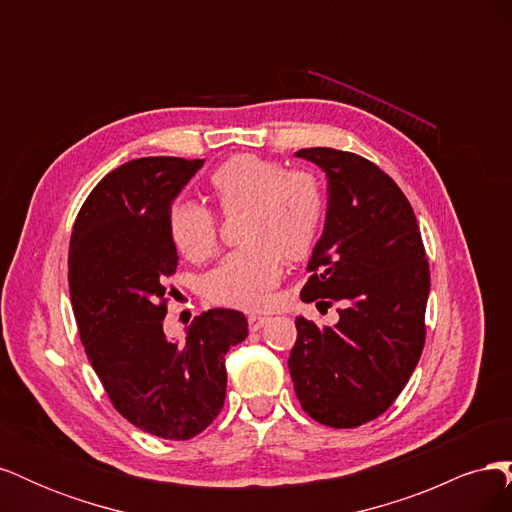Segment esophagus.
Segmentation results:
<instances>
[{
  "mask_svg": "<svg viewBox=\"0 0 512 512\" xmlns=\"http://www.w3.org/2000/svg\"><path fill=\"white\" fill-rule=\"evenodd\" d=\"M267 322H269V316H262V314H250V316H247V324H250V331L262 329Z\"/></svg>",
  "mask_w": 512,
  "mask_h": 512,
  "instance_id": "obj_1",
  "label": "esophagus"
}]
</instances>
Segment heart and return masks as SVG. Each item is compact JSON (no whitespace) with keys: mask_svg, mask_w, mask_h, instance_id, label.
Segmentation results:
<instances>
[{"mask_svg":"<svg viewBox=\"0 0 512 512\" xmlns=\"http://www.w3.org/2000/svg\"><path fill=\"white\" fill-rule=\"evenodd\" d=\"M209 190L224 215L243 211L245 245L205 275L203 290L213 303L258 309L280 282L284 260L301 262L312 252L324 220L322 185L307 170L241 153L213 170ZM168 235L185 258L200 260L215 250L218 220L207 207L179 200L168 211Z\"/></svg>","mask_w":512,"mask_h":512,"instance_id":"b5f03b06","label":"heart"}]
</instances>
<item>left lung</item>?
<instances>
[{"label": "left lung", "instance_id": "left-lung-1", "mask_svg": "<svg viewBox=\"0 0 512 512\" xmlns=\"http://www.w3.org/2000/svg\"><path fill=\"white\" fill-rule=\"evenodd\" d=\"M327 175V220L301 290L316 307L342 303L333 327L299 316L288 369L314 421H374L404 391L425 344L429 265L414 211L397 183L356 153H294Z\"/></svg>", "mask_w": 512, "mask_h": 512}]
</instances>
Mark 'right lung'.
I'll use <instances>...</instances> for the list:
<instances>
[{"label":"right lung","mask_w":512,"mask_h":512,"mask_svg":"<svg viewBox=\"0 0 512 512\" xmlns=\"http://www.w3.org/2000/svg\"><path fill=\"white\" fill-rule=\"evenodd\" d=\"M205 160L138 158L108 173L72 228L68 284L76 327L91 367L117 412L164 440H190L220 414L226 352L247 337L235 309H209L185 344L170 342L168 275L177 247L168 211Z\"/></svg>","instance_id":"1"}]
</instances>
